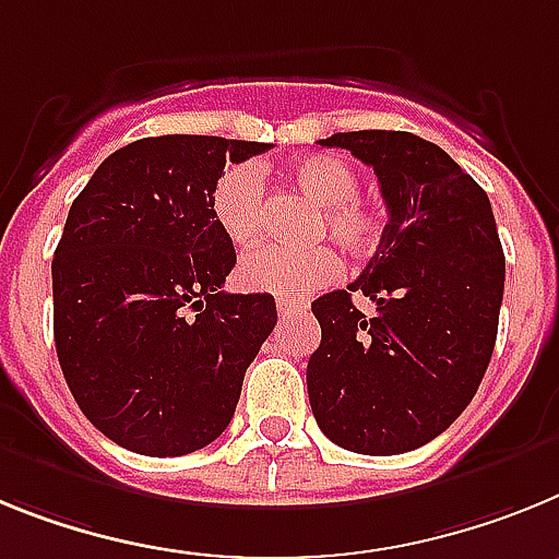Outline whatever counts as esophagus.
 Returning <instances> with one entry per match:
<instances>
[{
    "label": "esophagus",
    "instance_id": "34e87169",
    "mask_svg": "<svg viewBox=\"0 0 559 559\" xmlns=\"http://www.w3.org/2000/svg\"><path fill=\"white\" fill-rule=\"evenodd\" d=\"M304 304H298V300H286V298H281L278 300V314L281 318H293V314H298V312H304Z\"/></svg>",
    "mask_w": 559,
    "mask_h": 559
}]
</instances>
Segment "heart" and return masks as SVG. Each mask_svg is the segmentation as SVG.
Returning <instances> with one entry per match:
<instances>
[{
	"instance_id": "1",
	"label": "heart",
	"mask_w": 559,
	"mask_h": 559,
	"mask_svg": "<svg viewBox=\"0 0 559 559\" xmlns=\"http://www.w3.org/2000/svg\"><path fill=\"white\" fill-rule=\"evenodd\" d=\"M286 179L307 193L320 216L312 239L337 241L352 255H368L385 236L388 213L371 197H360V174L337 154H307L286 165ZM264 211V179L252 163L225 165L211 186V216L225 239L236 247L255 241ZM343 273L337 252L326 245L281 247L264 245L247 252L239 281L250 293L275 298H304L318 286L332 284Z\"/></svg>"
}]
</instances>
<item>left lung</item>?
<instances>
[{
  "mask_svg": "<svg viewBox=\"0 0 559 559\" xmlns=\"http://www.w3.org/2000/svg\"><path fill=\"white\" fill-rule=\"evenodd\" d=\"M320 143L371 165L388 225L360 278L312 304L323 337L307 366L309 405L337 448L407 453L459 419L492 357L507 275L492 205L448 152L411 132ZM352 292L378 304L373 319Z\"/></svg>",
  "mask_w": 559,
  "mask_h": 559,
  "instance_id": "obj_1",
  "label": "left lung"
}]
</instances>
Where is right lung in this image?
Masks as SVG:
<instances>
[{"instance_id":"add662e5","label":"right lung","mask_w":559,"mask_h":559,"mask_svg":"<svg viewBox=\"0 0 559 559\" xmlns=\"http://www.w3.org/2000/svg\"><path fill=\"white\" fill-rule=\"evenodd\" d=\"M266 148L134 140L72 202L52 259L56 352L78 407L120 448L186 455L230 425L278 312L273 295L222 289L236 250L211 216V186L227 159Z\"/></svg>"}]
</instances>
